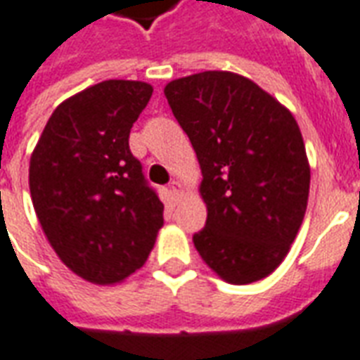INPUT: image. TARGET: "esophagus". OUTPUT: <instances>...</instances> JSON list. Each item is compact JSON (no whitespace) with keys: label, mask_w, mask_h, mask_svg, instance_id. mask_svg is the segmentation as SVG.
Segmentation results:
<instances>
[{"label":"esophagus","mask_w":360,"mask_h":360,"mask_svg":"<svg viewBox=\"0 0 360 360\" xmlns=\"http://www.w3.org/2000/svg\"><path fill=\"white\" fill-rule=\"evenodd\" d=\"M169 188H170V191H172V195H182V184L178 182V180H172V182L169 184Z\"/></svg>","instance_id":"34e87169"}]
</instances>
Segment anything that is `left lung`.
<instances>
[{
	"mask_svg": "<svg viewBox=\"0 0 360 360\" xmlns=\"http://www.w3.org/2000/svg\"><path fill=\"white\" fill-rule=\"evenodd\" d=\"M201 167L205 228L193 245L228 284L280 266L309 201L311 167L297 122L245 76L205 70L165 86Z\"/></svg>",
	"mask_w": 360,
	"mask_h": 360,
	"instance_id": "obj_1",
	"label": "left lung"
}]
</instances>
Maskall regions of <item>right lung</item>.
Here are the masks:
<instances>
[{
  "instance_id": "obj_1",
  "label": "right lung",
  "mask_w": 360,
  "mask_h": 360,
  "mask_svg": "<svg viewBox=\"0 0 360 360\" xmlns=\"http://www.w3.org/2000/svg\"><path fill=\"white\" fill-rule=\"evenodd\" d=\"M153 94L140 80H105L65 99L30 157L28 184L51 248L91 284H119L143 266L162 203L130 153V128Z\"/></svg>"
}]
</instances>
